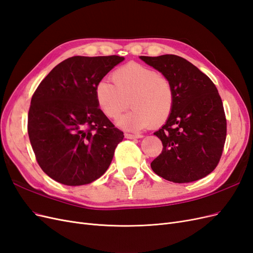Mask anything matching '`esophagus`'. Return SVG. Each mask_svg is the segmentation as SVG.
Wrapping results in <instances>:
<instances>
[{"label":"esophagus","instance_id":"1","mask_svg":"<svg viewBox=\"0 0 253 253\" xmlns=\"http://www.w3.org/2000/svg\"><path fill=\"white\" fill-rule=\"evenodd\" d=\"M125 137L127 139H137V138H141V135L139 134H128V133H126L125 134Z\"/></svg>","mask_w":253,"mask_h":253}]
</instances>
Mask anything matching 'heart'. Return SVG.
<instances>
[{"label":"heart","instance_id":"obj_1","mask_svg":"<svg viewBox=\"0 0 253 253\" xmlns=\"http://www.w3.org/2000/svg\"><path fill=\"white\" fill-rule=\"evenodd\" d=\"M113 83L104 79L95 86L99 110L109 119H117L127 108L133 109L118 120L127 131L159 126L170 118L174 108V87L165 75L145 65L132 62L115 70Z\"/></svg>","mask_w":253,"mask_h":253}]
</instances>
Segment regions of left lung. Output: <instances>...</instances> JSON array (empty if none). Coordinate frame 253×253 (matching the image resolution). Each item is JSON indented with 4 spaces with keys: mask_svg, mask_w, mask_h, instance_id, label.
I'll return each instance as SVG.
<instances>
[{
    "mask_svg": "<svg viewBox=\"0 0 253 253\" xmlns=\"http://www.w3.org/2000/svg\"><path fill=\"white\" fill-rule=\"evenodd\" d=\"M169 78L175 100L170 118L154 133L163 151L152 170L173 182H191L210 174L219 163L227 135L221 98L208 76L175 55L140 56Z\"/></svg>",
    "mask_w": 253,
    "mask_h": 253,
    "instance_id": "left-lung-1",
    "label": "left lung"
}]
</instances>
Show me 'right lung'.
I'll return each instance as SVG.
<instances>
[{
    "instance_id": "1",
    "label": "right lung",
    "mask_w": 253,
    "mask_h": 253,
    "mask_svg": "<svg viewBox=\"0 0 253 253\" xmlns=\"http://www.w3.org/2000/svg\"><path fill=\"white\" fill-rule=\"evenodd\" d=\"M124 60L119 56L68 58L37 87L27 131L38 164L53 180L87 185L108 170L124 132L99 110L95 86Z\"/></svg>"
}]
</instances>
